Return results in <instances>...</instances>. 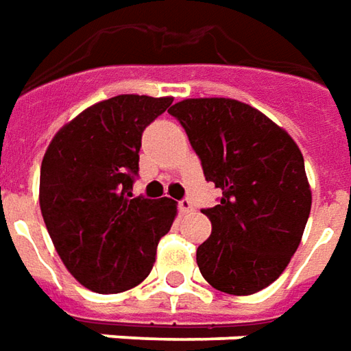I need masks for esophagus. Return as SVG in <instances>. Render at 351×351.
I'll return each instance as SVG.
<instances>
[{
	"label": "esophagus",
	"instance_id": "esophagus-1",
	"mask_svg": "<svg viewBox=\"0 0 351 351\" xmlns=\"http://www.w3.org/2000/svg\"><path fill=\"white\" fill-rule=\"evenodd\" d=\"M180 210L181 212H193V202L189 199L180 200Z\"/></svg>",
	"mask_w": 351,
	"mask_h": 351
}]
</instances>
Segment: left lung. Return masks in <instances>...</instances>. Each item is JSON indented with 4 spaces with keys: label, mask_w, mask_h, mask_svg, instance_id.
Here are the masks:
<instances>
[{
    "label": "left lung",
    "mask_w": 351,
    "mask_h": 351,
    "mask_svg": "<svg viewBox=\"0 0 351 351\" xmlns=\"http://www.w3.org/2000/svg\"><path fill=\"white\" fill-rule=\"evenodd\" d=\"M189 137L206 181L212 235L197 263L214 289L246 296L269 287L300 245L311 210L304 156L285 130L235 99H185L168 110Z\"/></svg>",
    "instance_id": "8db88e82"
}]
</instances>
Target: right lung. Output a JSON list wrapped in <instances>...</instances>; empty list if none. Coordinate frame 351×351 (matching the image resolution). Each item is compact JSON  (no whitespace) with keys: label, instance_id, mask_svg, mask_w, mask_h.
<instances>
[{"label":"right lung","instance_id":"obj_1","mask_svg":"<svg viewBox=\"0 0 351 351\" xmlns=\"http://www.w3.org/2000/svg\"><path fill=\"white\" fill-rule=\"evenodd\" d=\"M171 97L118 95L60 128L40 171V208L72 277L112 294L151 273L156 246L178 214L171 199L134 197L145 128Z\"/></svg>","mask_w":351,"mask_h":351}]
</instances>
